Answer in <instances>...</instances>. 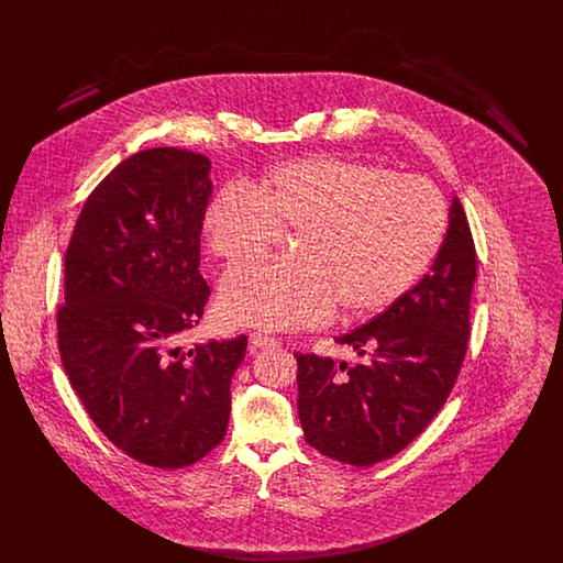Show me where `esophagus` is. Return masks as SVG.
Returning <instances> with one entry per match:
<instances>
[{
	"mask_svg": "<svg viewBox=\"0 0 563 563\" xmlns=\"http://www.w3.org/2000/svg\"><path fill=\"white\" fill-rule=\"evenodd\" d=\"M276 346H280V342H278V340H274V338L264 335V333H253V335L249 338V349H251V352L276 349Z\"/></svg>",
	"mask_w": 563,
	"mask_h": 563,
	"instance_id": "1",
	"label": "esophagus"
}]
</instances>
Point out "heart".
<instances>
[{
    "mask_svg": "<svg viewBox=\"0 0 563 563\" xmlns=\"http://www.w3.org/2000/svg\"><path fill=\"white\" fill-rule=\"evenodd\" d=\"M445 230V200L427 179L333 156L276 164L253 189L228 184L202 211L205 242L228 266L297 232L294 262L232 269L219 289L225 321L268 331L321 324L338 306L382 312L429 269Z\"/></svg>",
    "mask_w": 563,
    "mask_h": 563,
    "instance_id": "obj_1",
    "label": "heart"
}]
</instances>
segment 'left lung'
I'll list each match as a JSON object with an SVG mask.
<instances>
[{
	"label": "left lung",
	"mask_w": 563,
	"mask_h": 563,
	"mask_svg": "<svg viewBox=\"0 0 563 563\" xmlns=\"http://www.w3.org/2000/svg\"><path fill=\"white\" fill-rule=\"evenodd\" d=\"M477 255L452 198L448 234L429 274L375 319L335 338L363 363L297 356V411L322 455L372 466L405 450L448 401L471 335Z\"/></svg>",
	"instance_id": "1"
}]
</instances>
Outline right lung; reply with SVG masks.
Wrapping results in <instances>:
<instances>
[{"label": "right lung", "mask_w": 563, "mask_h": 563, "mask_svg": "<svg viewBox=\"0 0 563 563\" xmlns=\"http://www.w3.org/2000/svg\"><path fill=\"white\" fill-rule=\"evenodd\" d=\"M211 161L154 147L120 162L84 202L65 255L63 367L92 422L134 460L184 468L221 443L246 338L184 350L202 319V211Z\"/></svg>", "instance_id": "1"}]
</instances>
